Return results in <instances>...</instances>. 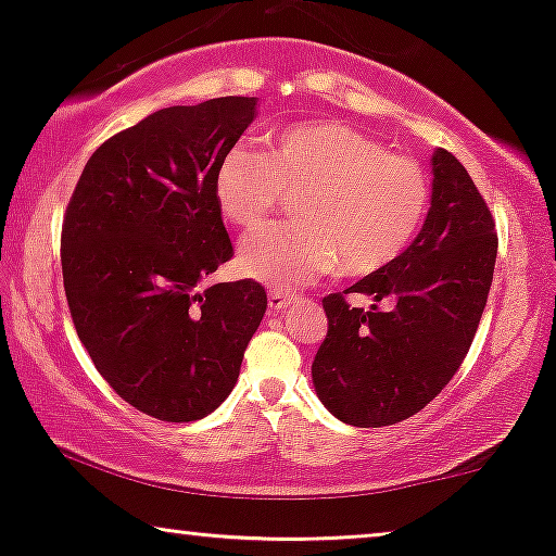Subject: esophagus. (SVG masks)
<instances>
[{
  "mask_svg": "<svg viewBox=\"0 0 556 556\" xmlns=\"http://www.w3.org/2000/svg\"><path fill=\"white\" fill-rule=\"evenodd\" d=\"M299 301L293 293L283 291V288H270L268 291V308L273 314H280V311H286L288 306H293V303Z\"/></svg>",
  "mask_w": 556,
  "mask_h": 556,
  "instance_id": "obj_1",
  "label": "esophagus"
}]
</instances>
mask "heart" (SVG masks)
Segmentation results:
<instances>
[{
  "label": "heart",
  "mask_w": 556,
  "mask_h": 556,
  "mask_svg": "<svg viewBox=\"0 0 556 556\" xmlns=\"http://www.w3.org/2000/svg\"><path fill=\"white\" fill-rule=\"evenodd\" d=\"M283 192H301L299 223L270 225L240 242L248 278L301 288L326 273H375L405 253L430 204L428 174L413 156L341 121H306L265 136V154L235 143L215 169L227 223L253 230Z\"/></svg>",
  "instance_id": "obj_1"
}]
</instances>
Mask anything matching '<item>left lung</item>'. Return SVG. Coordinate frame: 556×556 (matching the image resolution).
<instances>
[{
	"mask_svg": "<svg viewBox=\"0 0 556 556\" xmlns=\"http://www.w3.org/2000/svg\"><path fill=\"white\" fill-rule=\"evenodd\" d=\"M432 197L405 253L346 293L371 295L352 308L324 299L329 318L311 364L318 400L341 422L382 428L435 400L466 359L496 265V225L473 179L451 151L432 154ZM379 300H390L382 312Z\"/></svg>",
	"mask_w": 556,
	"mask_h": 556,
	"instance_id": "1",
	"label": "left lung"
}]
</instances>
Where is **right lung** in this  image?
I'll list each match as a JSON object with an SVG mask.
<instances>
[{"label":"right lung","instance_id":"1","mask_svg":"<svg viewBox=\"0 0 556 556\" xmlns=\"http://www.w3.org/2000/svg\"><path fill=\"white\" fill-rule=\"evenodd\" d=\"M255 113L245 96L151 113L93 151L67 204L60 261L75 331L118 397L156 420L223 405L268 306L250 278L204 286L232 257L217 162Z\"/></svg>","mask_w":556,"mask_h":556}]
</instances>
